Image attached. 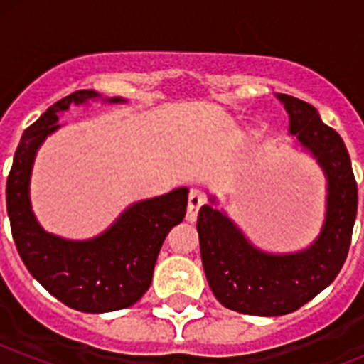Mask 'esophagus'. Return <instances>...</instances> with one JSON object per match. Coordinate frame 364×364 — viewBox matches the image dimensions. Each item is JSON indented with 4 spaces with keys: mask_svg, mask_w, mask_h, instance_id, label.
<instances>
[{
    "mask_svg": "<svg viewBox=\"0 0 364 364\" xmlns=\"http://www.w3.org/2000/svg\"><path fill=\"white\" fill-rule=\"evenodd\" d=\"M204 193L200 191V189H191L189 191V198H188V213H186V218H188L189 222H195L197 220V215H198V210H200V205L204 204Z\"/></svg>",
    "mask_w": 364,
    "mask_h": 364,
    "instance_id": "esophagus-1",
    "label": "esophagus"
}]
</instances>
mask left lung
I'll return each mask as SVG.
<instances>
[{
    "mask_svg": "<svg viewBox=\"0 0 364 364\" xmlns=\"http://www.w3.org/2000/svg\"><path fill=\"white\" fill-rule=\"evenodd\" d=\"M290 117V134L326 176V213L317 239L290 253L257 247L217 198L198 211L197 231L205 279L222 306L275 317L299 310L333 282L345 264L358 215V184L343 138L321 120L314 105L277 95Z\"/></svg>",
    "mask_w": 364,
    "mask_h": 364,
    "instance_id": "left-lung-1",
    "label": "left lung"
}]
</instances>
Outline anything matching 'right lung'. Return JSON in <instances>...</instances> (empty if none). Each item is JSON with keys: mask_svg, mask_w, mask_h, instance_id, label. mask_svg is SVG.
Wrapping results in <instances>:
<instances>
[{"mask_svg": "<svg viewBox=\"0 0 364 364\" xmlns=\"http://www.w3.org/2000/svg\"><path fill=\"white\" fill-rule=\"evenodd\" d=\"M92 100L127 102L120 96L102 98L96 91L83 89L50 105L25 131L6 178V213L18 253L32 277L69 308L104 314L133 306L149 290L160 247L186 215L189 189L176 188L160 197L133 202L92 239L70 240L45 231L31 205L34 159L45 138L62 127L58 114Z\"/></svg>", "mask_w": 364, "mask_h": 364, "instance_id": "add662e5", "label": "right lung"}]
</instances>
